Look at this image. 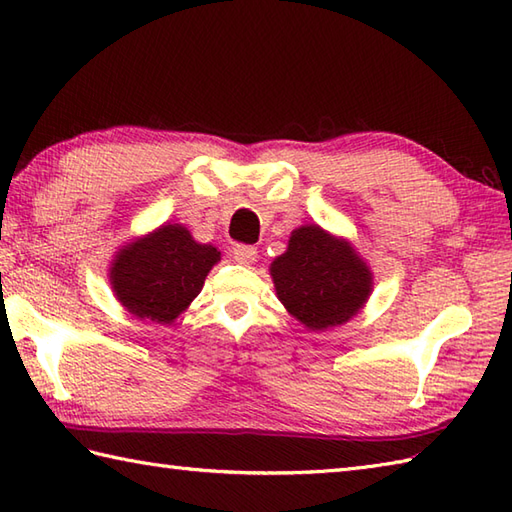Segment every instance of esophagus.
Segmentation results:
<instances>
[{
  "label": "esophagus",
  "mask_w": 512,
  "mask_h": 512,
  "mask_svg": "<svg viewBox=\"0 0 512 512\" xmlns=\"http://www.w3.org/2000/svg\"><path fill=\"white\" fill-rule=\"evenodd\" d=\"M231 253L235 257V262L244 264V266H250V264L257 262V248L250 246V244H235Z\"/></svg>",
  "instance_id": "1"
}]
</instances>
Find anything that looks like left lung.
Here are the masks:
<instances>
[{
	"instance_id": "1",
	"label": "left lung",
	"mask_w": 512,
	"mask_h": 512,
	"mask_svg": "<svg viewBox=\"0 0 512 512\" xmlns=\"http://www.w3.org/2000/svg\"><path fill=\"white\" fill-rule=\"evenodd\" d=\"M279 301L308 330L350 321L372 292V270L350 242L308 224L292 231L288 250L270 264Z\"/></svg>"
}]
</instances>
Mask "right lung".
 <instances>
[{
	"instance_id": "obj_1",
	"label": "right lung",
	"mask_w": 512,
	"mask_h": 512,
	"mask_svg": "<svg viewBox=\"0 0 512 512\" xmlns=\"http://www.w3.org/2000/svg\"><path fill=\"white\" fill-rule=\"evenodd\" d=\"M217 262L220 250L215 246L198 244L180 224H162L118 250L110 284L129 314L171 325L200 295Z\"/></svg>"
}]
</instances>
